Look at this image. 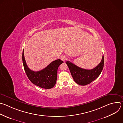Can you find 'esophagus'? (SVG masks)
Segmentation results:
<instances>
[{
  "mask_svg": "<svg viewBox=\"0 0 123 123\" xmlns=\"http://www.w3.org/2000/svg\"><path fill=\"white\" fill-rule=\"evenodd\" d=\"M66 58H67V57H66V55H62L60 56V59H61V60H62V61H65L66 59Z\"/></svg>",
  "mask_w": 123,
  "mask_h": 123,
  "instance_id": "34e87169",
  "label": "esophagus"
}]
</instances>
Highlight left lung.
<instances>
[{
  "mask_svg": "<svg viewBox=\"0 0 123 123\" xmlns=\"http://www.w3.org/2000/svg\"><path fill=\"white\" fill-rule=\"evenodd\" d=\"M70 72L74 81L78 85L85 86L95 80L101 73L104 64V55L101 62L95 68L92 69L81 68L69 61H66Z\"/></svg>",
  "mask_w": 123,
  "mask_h": 123,
  "instance_id": "1",
  "label": "left lung"
}]
</instances>
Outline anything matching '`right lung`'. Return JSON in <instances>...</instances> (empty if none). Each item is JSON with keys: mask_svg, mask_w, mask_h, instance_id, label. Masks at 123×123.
I'll return each instance as SVG.
<instances>
[{"mask_svg": "<svg viewBox=\"0 0 123 123\" xmlns=\"http://www.w3.org/2000/svg\"><path fill=\"white\" fill-rule=\"evenodd\" d=\"M22 61L25 73L31 82L41 88L49 89L53 87L56 82L57 69L63 61L57 59L51 62L47 67L40 71L34 72L30 69L26 62L24 50L22 53Z\"/></svg>", "mask_w": 123, "mask_h": 123, "instance_id": "obj_1", "label": "right lung"}]
</instances>
